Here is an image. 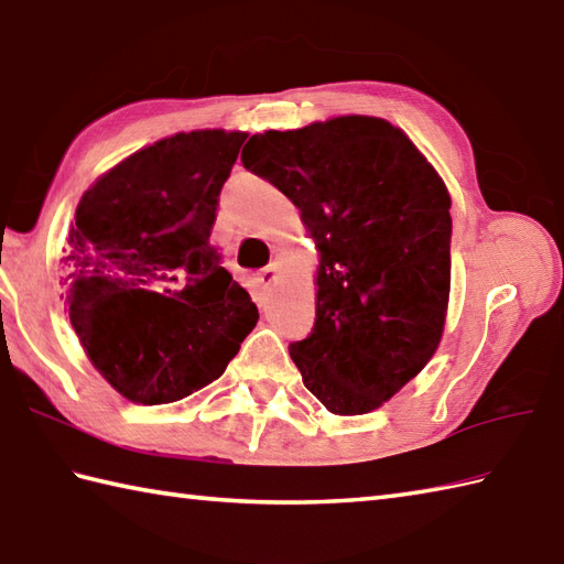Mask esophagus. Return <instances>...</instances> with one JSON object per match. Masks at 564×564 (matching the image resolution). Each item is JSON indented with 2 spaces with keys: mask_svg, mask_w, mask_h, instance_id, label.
Here are the masks:
<instances>
[{
  "mask_svg": "<svg viewBox=\"0 0 564 564\" xmlns=\"http://www.w3.org/2000/svg\"><path fill=\"white\" fill-rule=\"evenodd\" d=\"M274 280H278V262H270L268 268H262V270L258 272V282H260L262 286H270Z\"/></svg>",
  "mask_w": 564,
  "mask_h": 564,
  "instance_id": "obj_1",
  "label": "esophagus"
}]
</instances>
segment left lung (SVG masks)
<instances>
[{
	"label": "left lung",
	"mask_w": 564,
	"mask_h": 564,
	"mask_svg": "<svg viewBox=\"0 0 564 564\" xmlns=\"http://www.w3.org/2000/svg\"><path fill=\"white\" fill-rule=\"evenodd\" d=\"M246 170L302 212L321 252L316 321L290 346L338 416L392 399L438 348L451 296V194L409 135L338 117L250 135Z\"/></svg>",
	"instance_id": "1"
}]
</instances>
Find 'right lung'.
<instances>
[{
  "mask_svg": "<svg viewBox=\"0 0 564 564\" xmlns=\"http://www.w3.org/2000/svg\"><path fill=\"white\" fill-rule=\"evenodd\" d=\"M246 135L163 138L77 204L65 248L70 324L91 365L135 404H170L214 382L258 324L209 243Z\"/></svg>",
  "mask_w": 564,
  "mask_h": 564,
  "instance_id": "add662e5",
  "label": "right lung"
}]
</instances>
